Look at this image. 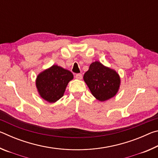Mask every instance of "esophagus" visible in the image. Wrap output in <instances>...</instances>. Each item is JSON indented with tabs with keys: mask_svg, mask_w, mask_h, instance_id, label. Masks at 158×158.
Returning <instances> with one entry per match:
<instances>
[{
	"mask_svg": "<svg viewBox=\"0 0 158 158\" xmlns=\"http://www.w3.org/2000/svg\"><path fill=\"white\" fill-rule=\"evenodd\" d=\"M75 77H76V79H82V74H80V73L77 74L75 75Z\"/></svg>",
	"mask_w": 158,
	"mask_h": 158,
	"instance_id": "34e87169",
	"label": "esophagus"
}]
</instances>
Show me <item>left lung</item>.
<instances>
[{"mask_svg": "<svg viewBox=\"0 0 158 158\" xmlns=\"http://www.w3.org/2000/svg\"><path fill=\"white\" fill-rule=\"evenodd\" d=\"M84 80L93 95L102 102L116 94L121 82L116 71L104 66L98 61L90 64L89 70L84 74Z\"/></svg>", "mask_w": 158, "mask_h": 158, "instance_id": "8db88e82", "label": "left lung"}]
</instances>
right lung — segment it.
I'll list each match as a JSON object with an SVG mask.
<instances>
[{
    "label": "right lung",
    "instance_id": "1",
    "mask_svg": "<svg viewBox=\"0 0 158 158\" xmlns=\"http://www.w3.org/2000/svg\"><path fill=\"white\" fill-rule=\"evenodd\" d=\"M73 79L71 72L53 65L39 74L36 86L41 97L49 102H55L63 97L68 82Z\"/></svg>",
    "mask_w": 158,
    "mask_h": 158
}]
</instances>
